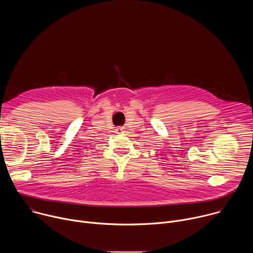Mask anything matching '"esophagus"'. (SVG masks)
<instances>
[{
    "mask_svg": "<svg viewBox=\"0 0 253 253\" xmlns=\"http://www.w3.org/2000/svg\"><path fill=\"white\" fill-rule=\"evenodd\" d=\"M118 131H119V132H121V128H119V129H118Z\"/></svg>",
    "mask_w": 253,
    "mask_h": 253,
    "instance_id": "34e87169",
    "label": "esophagus"
}]
</instances>
